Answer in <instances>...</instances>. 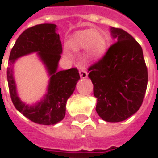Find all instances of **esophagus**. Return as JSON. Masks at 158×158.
<instances>
[{
	"mask_svg": "<svg viewBox=\"0 0 158 158\" xmlns=\"http://www.w3.org/2000/svg\"><path fill=\"white\" fill-rule=\"evenodd\" d=\"M79 74H80V76H81V78L82 79H84V78H87L88 77V73H87V71L85 69H82L79 71Z\"/></svg>",
	"mask_w": 158,
	"mask_h": 158,
	"instance_id": "obj_1",
	"label": "esophagus"
}]
</instances>
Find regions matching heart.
Segmentation results:
<instances>
[{
    "label": "heart",
    "mask_w": 158,
    "mask_h": 158,
    "mask_svg": "<svg viewBox=\"0 0 158 158\" xmlns=\"http://www.w3.org/2000/svg\"><path fill=\"white\" fill-rule=\"evenodd\" d=\"M70 46L76 50L87 49L89 55L92 58H99L105 54L107 48L106 37L94 30L79 31L70 40Z\"/></svg>",
    "instance_id": "heart-1"
}]
</instances>
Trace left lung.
I'll return each instance as SVG.
<instances>
[{
  "label": "left lung",
  "mask_w": 158,
  "mask_h": 158,
  "mask_svg": "<svg viewBox=\"0 0 158 158\" xmlns=\"http://www.w3.org/2000/svg\"><path fill=\"white\" fill-rule=\"evenodd\" d=\"M113 44L98 62L89 69L97 98L96 111L107 122L129 118L142 106L148 83L143 49L130 34L111 27Z\"/></svg>",
  "instance_id": "left-lung-1"
}]
</instances>
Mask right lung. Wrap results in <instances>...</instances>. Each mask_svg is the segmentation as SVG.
I'll use <instances>...</instances> for the list:
<instances>
[{"instance_id": "1", "label": "right lung", "mask_w": 158, "mask_h": 158, "mask_svg": "<svg viewBox=\"0 0 158 158\" xmlns=\"http://www.w3.org/2000/svg\"><path fill=\"white\" fill-rule=\"evenodd\" d=\"M57 25L53 23L38 24L25 30L18 37L13 46L9 61L10 67L7 72L10 97L14 106L30 120L40 125H54L61 121L66 114L67 100L75 91L80 79L76 68L58 70L61 57L62 46ZM37 53L49 77L47 93L39 102L29 105L22 101L17 92L14 76V65L17 58Z\"/></svg>"}]
</instances>
